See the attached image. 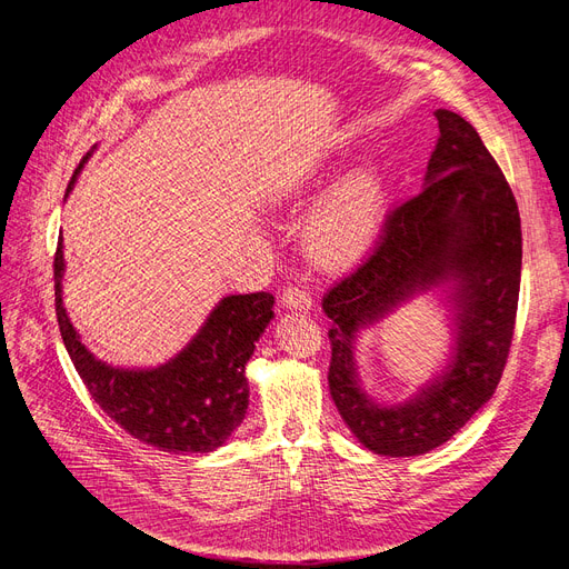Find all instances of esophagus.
Here are the masks:
<instances>
[{"mask_svg":"<svg viewBox=\"0 0 569 569\" xmlns=\"http://www.w3.org/2000/svg\"><path fill=\"white\" fill-rule=\"evenodd\" d=\"M282 303L287 308H295V311H308L313 306L311 289L306 284H287L282 291Z\"/></svg>","mask_w":569,"mask_h":569,"instance_id":"1","label":"esophagus"}]
</instances>
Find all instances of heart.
<instances>
[{"mask_svg":"<svg viewBox=\"0 0 569 569\" xmlns=\"http://www.w3.org/2000/svg\"><path fill=\"white\" fill-rule=\"evenodd\" d=\"M385 216L382 182L372 170L343 178L308 220L306 242L325 266L351 263L380 230Z\"/></svg>","mask_w":569,"mask_h":569,"instance_id":"b5f03b06","label":"heart"}]
</instances>
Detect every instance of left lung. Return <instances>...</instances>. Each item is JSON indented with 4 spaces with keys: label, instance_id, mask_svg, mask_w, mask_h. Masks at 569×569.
Returning a JSON list of instances; mask_svg holds the SVG:
<instances>
[{
    "label": "left lung",
    "instance_id": "1",
    "mask_svg": "<svg viewBox=\"0 0 569 569\" xmlns=\"http://www.w3.org/2000/svg\"><path fill=\"white\" fill-rule=\"evenodd\" d=\"M435 116L441 134L422 192L389 211L372 251L322 297V311L332 320L327 332L332 401L366 449L391 458L437 449L491 399L518 316V201L468 120L446 109ZM441 281L455 282V360L408 405H375L357 385V330Z\"/></svg>",
    "mask_w": 569,
    "mask_h": 569
}]
</instances>
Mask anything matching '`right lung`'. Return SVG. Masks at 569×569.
<instances>
[{
  "label": "right lung",
  "instance_id": "add662e5",
  "mask_svg": "<svg viewBox=\"0 0 569 569\" xmlns=\"http://www.w3.org/2000/svg\"><path fill=\"white\" fill-rule=\"evenodd\" d=\"M88 159L90 153L76 168L66 194ZM61 278L59 239L54 253L59 330L80 380L111 420L142 443L173 453H209L234 432L249 406L244 366L274 316L272 295L226 297L176 358L151 370H123L101 363L84 349L61 303Z\"/></svg>",
  "mask_w": 569,
  "mask_h": 569
}]
</instances>
